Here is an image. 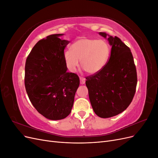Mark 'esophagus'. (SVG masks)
I'll return each instance as SVG.
<instances>
[{"label": "esophagus", "mask_w": 158, "mask_h": 158, "mask_svg": "<svg viewBox=\"0 0 158 158\" xmlns=\"http://www.w3.org/2000/svg\"><path fill=\"white\" fill-rule=\"evenodd\" d=\"M80 84H84L85 82V79L83 77H80Z\"/></svg>", "instance_id": "obj_1"}]
</instances>
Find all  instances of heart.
I'll return each mask as SVG.
<instances>
[{"instance_id": "heart-1", "label": "heart", "mask_w": 158, "mask_h": 158, "mask_svg": "<svg viewBox=\"0 0 158 158\" xmlns=\"http://www.w3.org/2000/svg\"><path fill=\"white\" fill-rule=\"evenodd\" d=\"M71 50L64 52L66 67L75 72L80 64L91 74L98 73L106 66L110 53L109 46L103 40L82 37L76 40L70 47Z\"/></svg>"}]
</instances>
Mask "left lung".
<instances>
[{
  "label": "left lung",
  "instance_id": "obj_1",
  "mask_svg": "<svg viewBox=\"0 0 158 158\" xmlns=\"http://www.w3.org/2000/svg\"><path fill=\"white\" fill-rule=\"evenodd\" d=\"M111 47L107 63L98 73L86 77L89 101L95 113L101 118L117 115L128 107L137 84L136 66L131 49L117 37L105 32Z\"/></svg>",
  "mask_w": 158,
  "mask_h": 158
}]
</instances>
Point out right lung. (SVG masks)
Listing matches in <instances>:
<instances>
[{"mask_svg": "<svg viewBox=\"0 0 158 158\" xmlns=\"http://www.w3.org/2000/svg\"><path fill=\"white\" fill-rule=\"evenodd\" d=\"M64 34H52L40 40L28 55L25 87L37 111L49 120H60L70 113L80 85L77 74L67 73L64 50L70 41Z\"/></svg>", "mask_w": 158, "mask_h": 158, "instance_id": "1", "label": "right lung"}]
</instances>
